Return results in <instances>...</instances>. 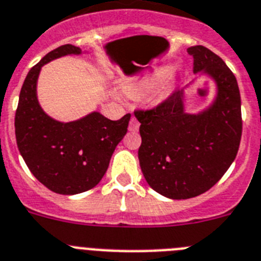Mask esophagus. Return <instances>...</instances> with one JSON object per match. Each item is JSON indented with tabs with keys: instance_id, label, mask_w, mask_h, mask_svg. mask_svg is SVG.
<instances>
[{
	"instance_id": "1",
	"label": "esophagus",
	"mask_w": 261,
	"mask_h": 261,
	"mask_svg": "<svg viewBox=\"0 0 261 261\" xmlns=\"http://www.w3.org/2000/svg\"><path fill=\"white\" fill-rule=\"evenodd\" d=\"M139 126H140L139 120L136 119L135 116H132V119H130V121H129V130H130V132H137V130H139Z\"/></svg>"
}]
</instances>
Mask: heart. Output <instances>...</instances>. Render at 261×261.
<instances>
[{
	"label": "heart",
	"instance_id": "obj_1",
	"mask_svg": "<svg viewBox=\"0 0 261 261\" xmlns=\"http://www.w3.org/2000/svg\"><path fill=\"white\" fill-rule=\"evenodd\" d=\"M169 75V68H162V70L157 71V72L148 73L145 76H142L141 79L135 80L132 83H128L125 86V92L128 93L129 96L133 97H142L148 96V95H153V93L159 92L153 99L158 100L164 97L169 91V87H166L165 90L161 91L164 88L165 80Z\"/></svg>",
	"mask_w": 261,
	"mask_h": 261
}]
</instances>
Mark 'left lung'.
<instances>
[{
  "instance_id": "left-lung-1",
  "label": "left lung",
  "mask_w": 261,
  "mask_h": 261,
  "mask_svg": "<svg viewBox=\"0 0 261 261\" xmlns=\"http://www.w3.org/2000/svg\"><path fill=\"white\" fill-rule=\"evenodd\" d=\"M194 73L217 84L213 104L199 113L185 112L184 91H175L155 108L136 111L141 122L139 160L154 191L170 199L203 194L230 168L242 139V104L237 77L222 58L193 46Z\"/></svg>"
}]
</instances>
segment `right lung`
<instances>
[{
    "label": "right lung",
    "mask_w": 261,
    "mask_h": 261,
    "mask_svg": "<svg viewBox=\"0 0 261 261\" xmlns=\"http://www.w3.org/2000/svg\"><path fill=\"white\" fill-rule=\"evenodd\" d=\"M80 54L76 46L63 44L44 55L29 71L15 112V139L28 168L42 185L63 195L79 194L101 181L130 120V113L113 121L91 112L75 121L62 122L42 109L37 97L42 67L57 58Z\"/></svg>",
    "instance_id": "add662e5"
}]
</instances>
